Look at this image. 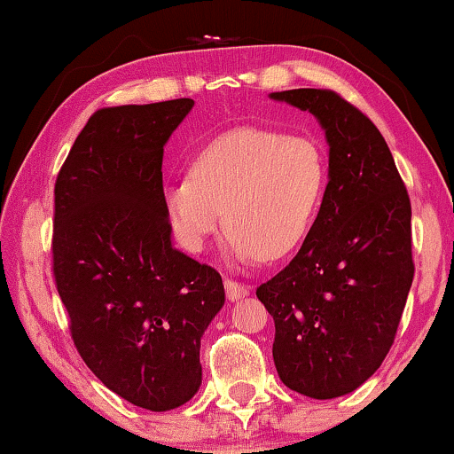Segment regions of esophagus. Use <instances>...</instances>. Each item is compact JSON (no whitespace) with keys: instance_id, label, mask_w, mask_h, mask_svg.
Segmentation results:
<instances>
[{"instance_id":"1","label":"esophagus","mask_w":454,"mask_h":454,"mask_svg":"<svg viewBox=\"0 0 454 454\" xmlns=\"http://www.w3.org/2000/svg\"><path fill=\"white\" fill-rule=\"evenodd\" d=\"M225 291H227V297L231 301H238V300H241V297H246L247 294H250V287H247V285H244V283H238V281H233V278H225Z\"/></svg>"}]
</instances>
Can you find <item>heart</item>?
<instances>
[{"label":"heart","instance_id":"b5f03b06","mask_svg":"<svg viewBox=\"0 0 454 454\" xmlns=\"http://www.w3.org/2000/svg\"><path fill=\"white\" fill-rule=\"evenodd\" d=\"M326 185L328 157L318 140L239 128L192 159L188 179L167 185L165 207L188 250H200L225 215L235 258L277 260L308 238Z\"/></svg>","mask_w":454,"mask_h":454}]
</instances>
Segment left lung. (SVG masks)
<instances>
[{
    "label": "left lung",
    "mask_w": 454,
    "mask_h": 454,
    "mask_svg": "<svg viewBox=\"0 0 454 454\" xmlns=\"http://www.w3.org/2000/svg\"><path fill=\"white\" fill-rule=\"evenodd\" d=\"M270 97L318 117L331 153L306 241L256 295L275 320L272 357L285 387L334 399L368 380L395 343L415 272L411 200L380 129L339 92Z\"/></svg>",
    "instance_id": "8db88e82"
}]
</instances>
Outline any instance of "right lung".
I'll return each instance as SVG.
<instances>
[{
	"label": "right lung",
	"instance_id": "add662e5",
	"mask_svg": "<svg viewBox=\"0 0 454 454\" xmlns=\"http://www.w3.org/2000/svg\"><path fill=\"white\" fill-rule=\"evenodd\" d=\"M194 101L103 107L55 179L51 266L74 345L136 407L169 411L202 382L223 278L171 246L163 146Z\"/></svg>",
	"mask_w": 454,
	"mask_h": 454
}]
</instances>
